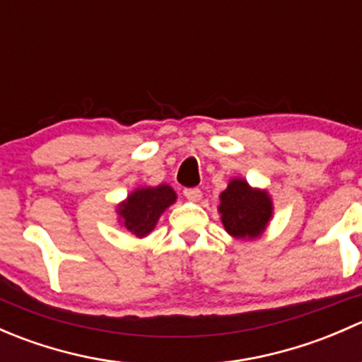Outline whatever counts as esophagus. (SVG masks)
<instances>
[{"instance_id": "1", "label": "esophagus", "mask_w": 362, "mask_h": 362, "mask_svg": "<svg viewBox=\"0 0 362 362\" xmlns=\"http://www.w3.org/2000/svg\"><path fill=\"white\" fill-rule=\"evenodd\" d=\"M184 196L185 198L189 199V202H194V203H198L199 199H202V191H199L198 187H192V189H185L184 191Z\"/></svg>"}]
</instances>
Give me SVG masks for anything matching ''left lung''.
Instances as JSON below:
<instances>
[{
    "label": "left lung",
    "mask_w": 362,
    "mask_h": 362,
    "mask_svg": "<svg viewBox=\"0 0 362 362\" xmlns=\"http://www.w3.org/2000/svg\"><path fill=\"white\" fill-rule=\"evenodd\" d=\"M221 222L229 236L255 240L262 236L273 218V199L266 189L252 187L245 178L235 177L218 196Z\"/></svg>",
    "instance_id": "obj_1"
}]
</instances>
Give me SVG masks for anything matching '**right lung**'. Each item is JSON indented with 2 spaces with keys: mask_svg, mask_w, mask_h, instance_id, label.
<instances>
[{
  "mask_svg": "<svg viewBox=\"0 0 362 362\" xmlns=\"http://www.w3.org/2000/svg\"><path fill=\"white\" fill-rule=\"evenodd\" d=\"M175 202L177 192L168 184L133 189L126 199L117 204L119 224L134 238H144L154 231L160 215Z\"/></svg>",
  "mask_w": 362,
  "mask_h": 362,
  "instance_id": "1",
  "label": "right lung"
}]
</instances>
